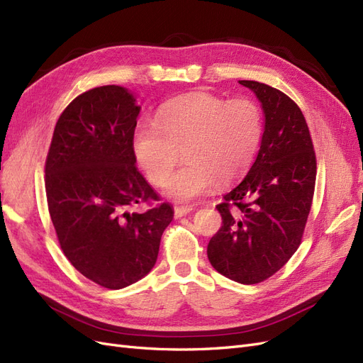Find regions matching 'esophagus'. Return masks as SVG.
<instances>
[{
    "label": "esophagus",
    "mask_w": 363,
    "mask_h": 363,
    "mask_svg": "<svg viewBox=\"0 0 363 363\" xmlns=\"http://www.w3.org/2000/svg\"><path fill=\"white\" fill-rule=\"evenodd\" d=\"M193 206H177L174 208V218H181L193 211Z\"/></svg>",
    "instance_id": "obj_1"
}]
</instances>
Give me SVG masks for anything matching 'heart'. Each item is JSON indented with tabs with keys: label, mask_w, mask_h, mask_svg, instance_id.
<instances>
[{
	"label": "heart",
	"mask_w": 363,
	"mask_h": 363,
	"mask_svg": "<svg viewBox=\"0 0 363 363\" xmlns=\"http://www.w3.org/2000/svg\"><path fill=\"white\" fill-rule=\"evenodd\" d=\"M264 133L262 110L249 98L190 93L162 104L155 121H140L133 150L152 184L162 185L184 152L186 164L169 180L166 196L193 202L247 172Z\"/></svg>",
	"instance_id": "b5f03b06"
}]
</instances>
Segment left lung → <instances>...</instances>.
I'll return each mask as SVG.
<instances>
[{
    "instance_id": "obj_1",
    "label": "left lung",
    "mask_w": 363,
    "mask_h": 363,
    "mask_svg": "<svg viewBox=\"0 0 363 363\" xmlns=\"http://www.w3.org/2000/svg\"><path fill=\"white\" fill-rule=\"evenodd\" d=\"M240 84L261 102L264 133L249 173L217 205L223 221L206 253L220 274L252 285L279 272L298 249L317 161L305 116L294 101L258 81Z\"/></svg>"
}]
</instances>
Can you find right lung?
<instances>
[{
  "mask_svg": "<svg viewBox=\"0 0 363 363\" xmlns=\"http://www.w3.org/2000/svg\"><path fill=\"white\" fill-rule=\"evenodd\" d=\"M140 108L121 86L77 96L57 121L45 162L50 216L65 256L108 289L130 286L154 268L173 220L169 203L145 213L130 209L160 199L135 167Z\"/></svg>",
  "mask_w": 363,
  "mask_h": 363,
  "instance_id": "1",
  "label": "right lung"
}]
</instances>
